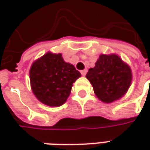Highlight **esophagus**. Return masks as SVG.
<instances>
[{
	"mask_svg": "<svg viewBox=\"0 0 150 150\" xmlns=\"http://www.w3.org/2000/svg\"><path fill=\"white\" fill-rule=\"evenodd\" d=\"M87 72H88V70H87V69L82 70V71H81V74H82L83 76H85V75H86V73H87Z\"/></svg>",
	"mask_w": 150,
	"mask_h": 150,
	"instance_id": "34e87169",
	"label": "esophagus"
}]
</instances>
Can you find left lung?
<instances>
[{
  "instance_id": "obj_1",
  "label": "left lung",
  "mask_w": 150,
  "mask_h": 150,
  "mask_svg": "<svg viewBox=\"0 0 150 150\" xmlns=\"http://www.w3.org/2000/svg\"><path fill=\"white\" fill-rule=\"evenodd\" d=\"M97 97L104 103L120 98L129 88L132 73L129 67L116 55H101L95 67L86 75Z\"/></svg>"
}]
</instances>
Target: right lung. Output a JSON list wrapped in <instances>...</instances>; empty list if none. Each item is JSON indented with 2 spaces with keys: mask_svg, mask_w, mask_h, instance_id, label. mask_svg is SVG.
<instances>
[{
  "mask_svg": "<svg viewBox=\"0 0 150 150\" xmlns=\"http://www.w3.org/2000/svg\"><path fill=\"white\" fill-rule=\"evenodd\" d=\"M81 76L75 67L67 63L62 54L47 53L32 64L30 81L35 96L48 106L62 105L71 93L72 83Z\"/></svg>",
  "mask_w": 150,
  "mask_h": 150,
  "instance_id": "obj_1",
  "label": "right lung"
}]
</instances>
